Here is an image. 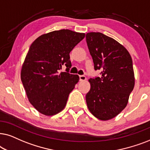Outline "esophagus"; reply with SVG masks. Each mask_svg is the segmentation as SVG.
Here are the masks:
<instances>
[{
	"instance_id": "obj_1",
	"label": "esophagus",
	"mask_w": 150,
	"mask_h": 150,
	"mask_svg": "<svg viewBox=\"0 0 150 150\" xmlns=\"http://www.w3.org/2000/svg\"><path fill=\"white\" fill-rule=\"evenodd\" d=\"M86 77L85 75H79V80L84 81V80H86Z\"/></svg>"
}]
</instances>
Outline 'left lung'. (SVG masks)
Returning a JSON list of instances; mask_svg holds the SVG:
<instances>
[{"instance_id":"8db88e82","label":"left lung","mask_w":150,"mask_h":150,"mask_svg":"<svg viewBox=\"0 0 150 150\" xmlns=\"http://www.w3.org/2000/svg\"><path fill=\"white\" fill-rule=\"evenodd\" d=\"M86 38L94 69L101 70L100 76L89 79L87 106L97 119L109 120L125 108L133 91L132 59L123 46L103 33L91 32Z\"/></svg>"}]
</instances>
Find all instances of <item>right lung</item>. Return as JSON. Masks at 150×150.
<instances>
[{
  "label": "right lung",
  "mask_w": 150,
  "mask_h": 150,
  "mask_svg": "<svg viewBox=\"0 0 150 150\" xmlns=\"http://www.w3.org/2000/svg\"><path fill=\"white\" fill-rule=\"evenodd\" d=\"M84 37L85 33L61 29L40 35L30 46L21 80L30 103L43 115H56L64 108L79 78L69 73L70 53ZM63 65L66 72L59 74Z\"/></svg>",
  "instance_id": "obj_1"
}]
</instances>
